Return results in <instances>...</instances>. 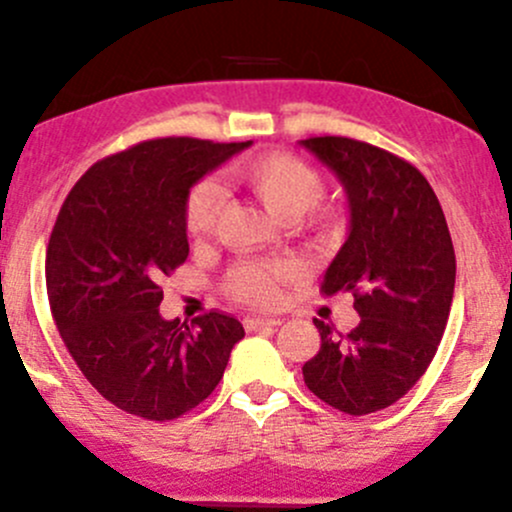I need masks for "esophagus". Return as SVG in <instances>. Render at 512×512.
Wrapping results in <instances>:
<instances>
[{
    "mask_svg": "<svg viewBox=\"0 0 512 512\" xmlns=\"http://www.w3.org/2000/svg\"><path fill=\"white\" fill-rule=\"evenodd\" d=\"M277 325H282V320H279V318H260V316H252V318H245V328H247V330L277 328Z\"/></svg>",
    "mask_w": 512,
    "mask_h": 512,
    "instance_id": "34e87169",
    "label": "esophagus"
}]
</instances>
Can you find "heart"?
I'll return each instance as SVG.
<instances>
[{
  "mask_svg": "<svg viewBox=\"0 0 512 512\" xmlns=\"http://www.w3.org/2000/svg\"><path fill=\"white\" fill-rule=\"evenodd\" d=\"M235 187L255 196L279 221H299L320 204L325 177L316 167L291 153H267L235 162L230 167ZM223 213V192L216 182L204 179L189 192L184 206V226L201 240L216 230ZM294 274L286 260H250L230 269L226 291L247 306H274L282 299V284Z\"/></svg>",
  "mask_w": 512,
  "mask_h": 512,
  "instance_id": "b5f03b06",
  "label": "heart"
}]
</instances>
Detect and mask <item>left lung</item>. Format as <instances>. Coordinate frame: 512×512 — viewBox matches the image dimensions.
<instances>
[{"label":"left lung","mask_w":512,"mask_h":512,"mask_svg":"<svg viewBox=\"0 0 512 512\" xmlns=\"http://www.w3.org/2000/svg\"><path fill=\"white\" fill-rule=\"evenodd\" d=\"M301 145L338 177L350 211L323 294L347 291L359 313L347 335L313 320L320 350L303 364V381L342 413H376L406 396L435 357L457 277L452 238L440 201L411 162L342 136Z\"/></svg>","instance_id":"1"}]
</instances>
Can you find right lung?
<instances>
[{"instance_id":"obj_1","label":"right lung","mask_w":512,"mask_h":512,"mask_svg":"<svg viewBox=\"0 0 512 512\" xmlns=\"http://www.w3.org/2000/svg\"><path fill=\"white\" fill-rule=\"evenodd\" d=\"M247 143L145 140L97 162L50 233V313L84 379L145 420L199 406L223 379L243 323L211 311L194 325L160 316V279L187 260L184 206L204 174Z\"/></svg>"}]
</instances>
